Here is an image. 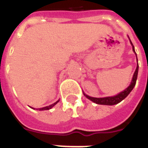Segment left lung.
I'll return each mask as SVG.
<instances>
[{
    "instance_id": "left-lung-1",
    "label": "left lung",
    "mask_w": 148,
    "mask_h": 148,
    "mask_svg": "<svg viewBox=\"0 0 148 148\" xmlns=\"http://www.w3.org/2000/svg\"><path fill=\"white\" fill-rule=\"evenodd\" d=\"M131 43H132V42H131ZM132 50H133V51L136 53V51H135V48H134V46L132 43ZM137 62H138V60H137ZM138 70H139V65L137 63L136 69V71H135V73H134L133 77H132V82H131L130 86L127 87V89H125L124 91H122L121 93H120L119 94H117V95H116V96L101 97V98L92 97L88 96V95H86V94H85V96L88 99H90V101H92L93 102L96 103V104H98V105L113 106V105L118 104L119 102H121V101H123V100L130 93L131 91L133 90L134 86H136V82L137 75H138Z\"/></svg>"
}]
</instances>
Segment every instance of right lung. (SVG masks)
<instances>
[{"label":"right lung","instance_id":"1","mask_svg":"<svg viewBox=\"0 0 148 148\" xmlns=\"http://www.w3.org/2000/svg\"><path fill=\"white\" fill-rule=\"evenodd\" d=\"M58 102V101H56V102L55 103H54V104H52V105H51V106H46V107H43V108H41V109H39V110H48V109H51L52 107H53V106H55V105H56V104H57V103Z\"/></svg>","mask_w":148,"mask_h":148}]
</instances>
